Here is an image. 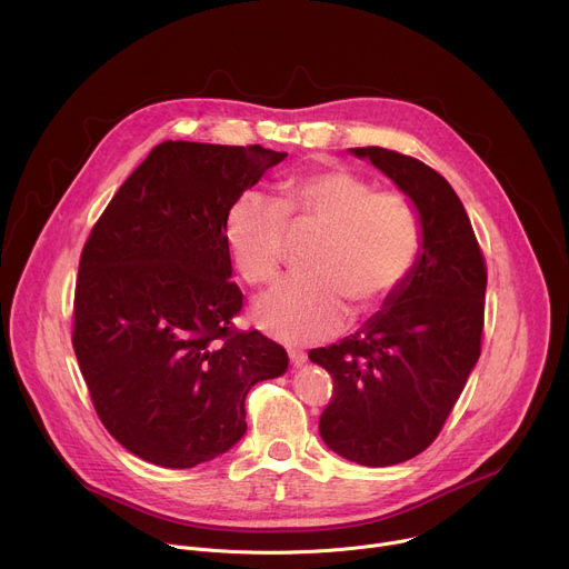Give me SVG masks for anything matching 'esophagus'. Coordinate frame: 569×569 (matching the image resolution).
Instances as JSON below:
<instances>
[{"label":"esophagus","mask_w":569,"mask_h":569,"mask_svg":"<svg viewBox=\"0 0 569 569\" xmlns=\"http://www.w3.org/2000/svg\"><path fill=\"white\" fill-rule=\"evenodd\" d=\"M288 356H290V366H292V368H301V366L306 363V353H303V351L290 349V351H288Z\"/></svg>","instance_id":"1"}]
</instances>
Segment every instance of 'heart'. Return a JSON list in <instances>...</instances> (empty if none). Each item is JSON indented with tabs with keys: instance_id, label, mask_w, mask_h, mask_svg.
<instances>
[{
	"instance_id": "b5f03b06",
	"label": "heart",
	"mask_w": 569,
	"mask_h": 569,
	"mask_svg": "<svg viewBox=\"0 0 569 569\" xmlns=\"http://www.w3.org/2000/svg\"><path fill=\"white\" fill-rule=\"evenodd\" d=\"M290 229L322 231L308 251L311 274L292 277L256 301V322L286 342H320L340 331L351 303L381 306L416 268L422 227L412 203L347 168L290 177L279 201L249 190L227 211L224 240L247 283L277 277Z\"/></svg>"
}]
</instances>
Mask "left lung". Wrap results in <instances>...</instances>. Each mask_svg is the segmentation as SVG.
Returning <instances> with one entry per match:
<instances>
[{
  "label": "left lung",
  "mask_w": 569,
  "mask_h": 569,
  "mask_svg": "<svg viewBox=\"0 0 569 569\" xmlns=\"http://www.w3.org/2000/svg\"><path fill=\"white\" fill-rule=\"evenodd\" d=\"M368 159L416 206V268L356 333L308 351L333 377L320 436L338 456L388 468L440 433L481 353L486 261L462 201L436 170L383 147Z\"/></svg>",
  "instance_id": "8db88e82"
}]
</instances>
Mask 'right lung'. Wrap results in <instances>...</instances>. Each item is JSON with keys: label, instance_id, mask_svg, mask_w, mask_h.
Listing matches in <instances>:
<instances>
[{"label": "right lung", "instance_id": "right-lung-1", "mask_svg": "<svg viewBox=\"0 0 569 569\" xmlns=\"http://www.w3.org/2000/svg\"><path fill=\"white\" fill-rule=\"evenodd\" d=\"M286 151L166 140L116 192L81 251L72 345L97 416L138 458L186 470L247 431L244 397L288 370L233 331L224 218Z\"/></svg>", "mask_w": 569, "mask_h": 569}]
</instances>
